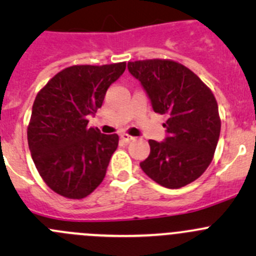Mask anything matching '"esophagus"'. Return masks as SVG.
Segmentation results:
<instances>
[{
	"label": "esophagus",
	"instance_id": "1",
	"mask_svg": "<svg viewBox=\"0 0 256 256\" xmlns=\"http://www.w3.org/2000/svg\"><path fill=\"white\" fill-rule=\"evenodd\" d=\"M120 138H121V141H124V142H130V141H132L135 138L128 135V134H122V135L120 136Z\"/></svg>",
	"mask_w": 256,
	"mask_h": 256
}]
</instances>
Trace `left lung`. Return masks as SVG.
<instances>
[{
	"label": "left lung",
	"mask_w": 256,
	"mask_h": 256,
	"mask_svg": "<svg viewBox=\"0 0 256 256\" xmlns=\"http://www.w3.org/2000/svg\"><path fill=\"white\" fill-rule=\"evenodd\" d=\"M154 112L168 116L164 141L150 140V156L140 164L151 180L176 190L203 174L220 134L216 98L193 72L172 60L128 62Z\"/></svg>",
	"instance_id": "1"
}]
</instances>
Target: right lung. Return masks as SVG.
<instances>
[{"mask_svg":"<svg viewBox=\"0 0 256 256\" xmlns=\"http://www.w3.org/2000/svg\"><path fill=\"white\" fill-rule=\"evenodd\" d=\"M125 68L126 63L69 66L36 96L28 146L40 177L58 194L82 200L104 180L118 136L88 128V118L102 108Z\"/></svg>","mask_w":256,"mask_h":256,"instance_id":"right-lung-1","label":"right lung"}]
</instances>
